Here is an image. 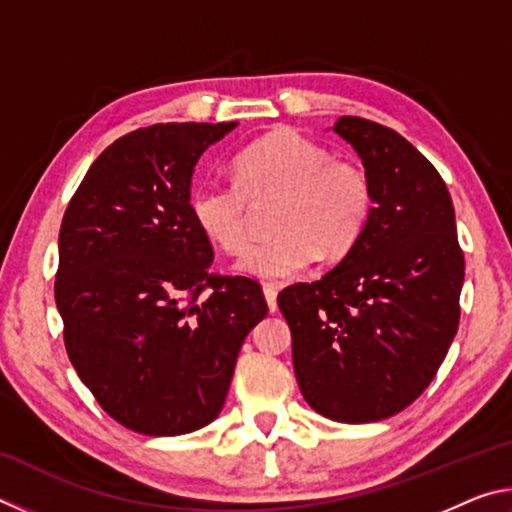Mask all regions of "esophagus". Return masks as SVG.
I'll use <instances>...</instances> for the list:
<instances>
[{
    "instance_id": "esophagus-1",
    "label": "esophagus",
    "mask_w": 512,
    "mask_h": 512,
    "mask_svg": "<svg viewBox=\"0 0 512 512\" xmlns=\"http://www.w3.org/2000/svg\"><path fill=\"white\" fill-rule=\"evenodd\" d=\"M264 298H266V305L271 311L277 309V287L273 284H264Z\"/></svg>"
}]
</instances>
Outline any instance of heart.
Listing matches in <instances>:
<instances>
[{
    "label": "heart",
    "mask_w": 512,
    "mask_h": 512,
    "mask_svg": "<svg viewBox=\"0 0 512 512\" xmlns=\"http://www.w3.org/2000/svg\"><path fill=\"white\" fill-rule=\"evenodd\" d=\"M235 185L198 183L189 212L203 235L237 255L248 246V203L277 198L273 239L250 248L237 268L287 282L316 262H336L359 244L375 205L372 183L359 162L332 158L325 146L293 128L259 137L232 160Z\"/></svg>",
    "instance_id": "obj_1"
}]
</instances>
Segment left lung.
<instances>
[{
    "mask_svg": "<svg viewBox=\"0 0 512 512\" xmlns=\"http://www.w3.org/2000/svg\"><path fill=\"white\" fill-rule=\"evenodd\" d=\"M334 133L363 162L372 216L339 266L287 287L277 307L307 404L361 424L400 413L436 377L461 318L465 259L445 180L411 142L361 117H341Z\"/></svg>",
    "mask_w": 512,
    "mask_h": 512,
    "instance_id": "obj_1",
    "label": "left lung"
}]
</instances>
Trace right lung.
Returning a JSON list of instances; mask_svg holds the SVG:
<instances>
[{
    "instance_id": "1",
    "label": "right lung",
    "mask_w": 512,
    "mask_h": 512,
    "mask_svg": "<svg viewBox=\"0 0 512 512\" xmlns=\"http://www.w3.org/2000/svg\"><path fill=\"white\" fill-rule=\"evenodd\" d=\"M228 124H153L85 173L58 237L56 307L69 361L101 409L144 436L221 413L241 345L268 314L259 282L210 273L189 212L194 167Z\"/></svg>"
}]
</instances>
